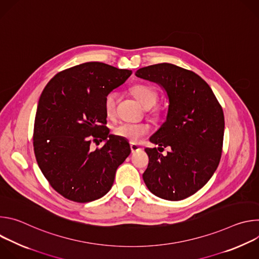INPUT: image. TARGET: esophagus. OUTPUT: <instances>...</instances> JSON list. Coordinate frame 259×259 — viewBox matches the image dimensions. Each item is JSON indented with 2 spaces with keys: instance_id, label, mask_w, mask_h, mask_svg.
<instances>
[{
  "instance_id": "esophagus-1",
  "label": "esophagus",
  "mask_w": 259,
  "mask_h": 259,
  "mask_svg": "<svg viewBox=\"0 0 259 259\" xmlns=\"http://www.w3.org/2000/svg\"><path fill=\"white\" fill-rule=\"evenodd\" d=\"M130 149H131V152H132V153H136V152H138V151L141 150V147H140L139 145L135 144V143H130Z\"/></svg>"
}]
</instances>
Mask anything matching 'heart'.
<instances>
[{"instance_id":"1","label":"heart","mask_w":259,"mask_h":259,"mask_svg":"<svg viewBox=\"0 0 259 259\" xmlns=\"http://www.w3.org/2000/svg\"><path fill=\"white\" fill-rule=\"evenodd\" d=\"M131 93L145 107L151 108L158 100V92L151 86L145 84H136L131 87ZM117 93L108 92L103 100V107L107 117H113L116 113ZM151 131V126L146 123H120L114 128V134L118 137L127 139L131 142L139 141Z\"/></svg>"}]
</instances>
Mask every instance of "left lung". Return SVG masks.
I'll return each mask as SVG.
<instances>
[{
    "label": "left lung",
    "mask_w": 259,
    "mask_h": 259,
    "mask_svg": "<svg viewBox=\"0 0 259 259\" xmlns=\"http://www.w3.org/2000/svg\"><path fill=\"white\" fill-rule=\"evenodd\" d=\"M135 76L158 83L169 97L166 122L150 138L160 147L144 150L149 165L143 180L159 198L183 200L202 189L218 167L225 132L223 107L200 76L175 64L145 66ZM167 146L170 152L164 156Z\"/></svg>",
    "instance_id": "1"
}]
</instances>
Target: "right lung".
I'll return each instance as SVG.
<instances>
[{"instance_id":"right-lung-1","label":"right lung","mask_w":259,"mask_h":259,"mask_svg":"<svg viewBox=\"0 0 259 259\" xmlns=\"http://www.w3.org/2000/svg\"><path fill=\"white\" fill-rule=\"evenodd\" d=\"M103 62H85L54 76L39 99L33 151L50 186L67 200L87 203L113 187L118 167L130 155L124 138L109 135L105 95L131 76ZM105 141L93 150L92 142Z\"/></svg>"}]
</instances>
